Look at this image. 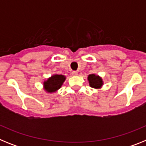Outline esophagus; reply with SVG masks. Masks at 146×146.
I'll return each instance as SVG.
<instances>
[{
  "label": "esophagus",
  "instance_id": "1",
  "mask_svg": "<svg viewBox=\"0 0 146 146\" xmlns=\"http://www.w3.org/2000/svg\"><path fill=\"white\" fill-rule=\"evenodd\" d=\"M72 74L74 76H77L78 75V72L77 71H74V72H72Z\"/></svg>",
  "mask_w": 146,
  "mask_h": 146
}]
</instances>
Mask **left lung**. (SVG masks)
Returning a JSON list of instances; mask_svg holds the SVG:
<instances>
[{
  "label": "left lung",
  "instance_id": "left-lung-1",
  "mask_svg": "<svg viewBox=\"0 0 146 146\" xmlns=\"http://www.w3.org/2000/svg\"><path fill=\"white\" fill-rule=\"evenodd\" d=\"M88 80L90 87L95 89H100L104 85V81L100 76L95 74H89L88 76Z\"/></svg>",
  "mask_w": 146,
  "mask_h": 146
}]
</instances>
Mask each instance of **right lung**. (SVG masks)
<instances>
[{
	"label": "right lung",
	"mask_w": 146,
	"mask_h": 146,
	"mask_svg": "<svg viewBox=\"0 0 146 146\" xmlns=\"http://www.w3.org/2000/svg\"><path fill=\"white\" fill-rule=\"evenodd\" d=\"M66 76L54 74L43 82V88L48 94L57 92L66 80Z\"/></svg>",
	"instance_id": "obj_1"
}]
</instances>
